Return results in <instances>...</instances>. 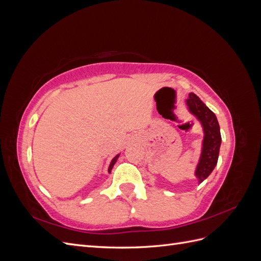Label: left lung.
I'll return each mask as SVG.
<instances>
[{
	"mask_svg": "<svg viewBox=\"0 0 261 261\" xmlns=\"http://www.w3.org/2000/svg\"><path fill=\"white\" fill-rule=\"evenodd\" d=\"M186 107L188 112L199 121L203 130L201 153L195 171V176L199 183H202L218 163L221 146L220 126L216 114L195 93L188 94Z\"/></svg>",
	"mask_w": 261,
	"mask_h": 261,
	"instance_id": "obj_1",
	"label": "left lung"
}]
</instances>
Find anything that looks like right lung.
I'll list each match as a JSON object with an SVG mask.
<instances>
[{"label":"right lung","mask_w":261,"mask_h":261,"mask_svg":"<svg viewBox=\"0 0 261 261\" xmlns=\"http://www.w3.org/2000/svg\"><path fill=\"white\" fill-rule=\"evenodd\" d=\"M118 156H120V153H118L117 155H115V156L113 158V159H112L111 163H110L109 169H108V172H109V173H111V171H112V169H113V167H114V164L116 163V161H117V159H118Z\"/></svg>","instance_id":"obj_1"}]
</instances>
